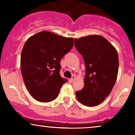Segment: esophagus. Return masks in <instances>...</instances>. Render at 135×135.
Instances as JSON below:
<instances>
[{
  "instance_id": "1",
  "label": "esophagus",
  "mask_w": 135,
  "mask_h": 135,
  "mask_svg": "<svg viewBox=\"0 0 135 135\" xmlns=\"http://www.w3.org/2000/svg\"><path fill=\"white\" fill-rule=\"evenodd\" d=\"M75 78H76V77H75V75H72V78H71L70 79V81L72 82H72L74 81V80L75 79Z\"/></svg>"
}]
</instances>
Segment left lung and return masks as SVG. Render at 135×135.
Listing matches in <instances>:
<instances>
[{
	"mask_svg": "<svg viewBox=\"0 0 135 135\" xmlns=\"http://www.w3.org/2000/svg\"><path fill=\"white\" fill-rule=\"evenodd\" d=\"M74 44L83 56L86 72L84 88L75 93L77 99L86 106H97L109 95L117 80V50L106 38L98 35L75 38Z\"/></svg>",
	"mask_w": 135,
	"mask_h": 135,
	"instance_id": "obj_1",
	"label": "left lung"
}]
</instances>
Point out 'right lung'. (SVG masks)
Listing matches in <instances>:
<instances>
[{"label": "right lung", "instance_id": "obj_1", "mask_svg": "<svg viewBox=\"0 0 135 135\" xmlns=\"http://www.w3.org/2000/svg\"><path fill=\"white\" fill-rule=\"evenodd\" d=\"M74 46V38L42 31L27 40L21 51L20 67L30 95L41 102L58 97L68 81L60 76V61Z\"/></svg>", "mask_w": 135, "mask_h": 135}]
</instances>
